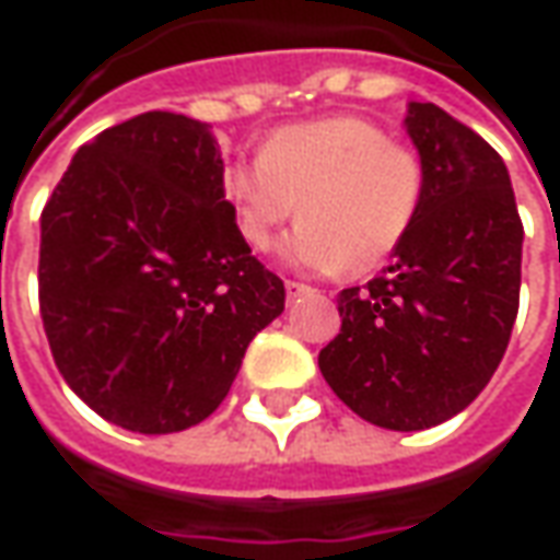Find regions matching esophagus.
Returning <instances> with one entry per match:
<instances>
[{
    "mask_svg": "<svg viewBox=\"0 0 560 560\" xmlns=\"http://www.w3.org/2000/svg\"><path fill=\"white\" fill-rule=\"evenodd\" d=\"M313 289L307 283H299V280H287V295L292 301L295 299H304V295H311Z\"/></svg>",
    "mask_w": 560,
    "mask_h": 560,
    "instance_id": "obj_1",
    "label": "esophagus"
}]
</instances>
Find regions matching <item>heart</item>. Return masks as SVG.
I'll return each instance as SVG.
<instances>
[{
	"mask_svg": "<svg viewBox=\"0 0 560 560\" xmlns=\"http://www.w3.org/2000/svg\"><path fill=\"white\" fill-rule=\"evenodd\" d=\"M237 235L268 249L299 213L283 256L313 271L368 273L407 241L425 198V165L364 117H323L287 126L261 144L256 162L223 174Z\"/></svg>",
	"mask_w": 560,
	"mask_h": 560,
	"instance_id": "b5f03b06",
	"label": "heart"
}]
</instances>
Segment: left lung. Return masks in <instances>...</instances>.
<instances>
[{"mask_svg":"<svg viewBox=\"0 0 560 560\" xmlns=\"http://www.w3.org/2000/svg\"><path fill=\"white\" fill-rule=\"evenodd\" d=\"M404 126L425 165L422 210L392 265L337 295L340 335L319 371L364 422L422 431L462 413L498 371L525 229L489 141L431 102H410Z\"/></svg>","mask_w":560,"mask_h":560,"instance_id":"left-lung-1","label":"left lung"}]
</instances>
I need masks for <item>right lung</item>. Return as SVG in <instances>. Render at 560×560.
Here are the masks:
<instances>
[{
  "label": "right lung",
  "mask_w": 560,
  "mask_h": 560,
  "mask_svg": "<svg viewBox=\"0 0 560 560\" xmlns=\"http://www.w3.org/2000/svg\"><path fill=\"white\" fill-rule=\"evenodd\" d=\"M208 122L147 110L83 144L42 210L38 301L59 374L102 419L138 434L205 422L283 280L223 196Z\"/></svg>",
  "instance_id": "right-lung-1"
}]
</instances>
